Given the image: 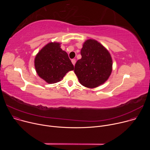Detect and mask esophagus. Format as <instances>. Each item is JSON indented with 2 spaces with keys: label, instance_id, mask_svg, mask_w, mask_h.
<instances>
[{
  "label": "esophagus",
  "instance_id": "esophagus-1",
  "mask_svg": "<svg viewBox=\"0 0 150 150\" xmlns=\"http://www.w3.org/2000/svg\"><path fill=\"white\" fill-rule=\"evenodd\" d=\"M71 62H72V64L74 65H75V63H76V60H75V59H72L71 60Z\"/></svg>",
  "mask_w": 150,
  "mask_h": 150
}]
</instances>
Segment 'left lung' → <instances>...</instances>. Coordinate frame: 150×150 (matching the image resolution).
I'll use <instances>...</instances> for the list:
<instances>
[{"mask_svg":"<svg viewBox=\"0 0 150 150\" xmlns=\"http://www.w3.org/2000/svg\"><path fill=\"white\" fill-rule=\"evenodd\" d=\"M81 54L82 58L76 62L74 69L80 83L94 88L107 81L113 66L108 50L97 40L88 39L83 42Z\"/></svg>","mask_w":150,"mask_h":150,"instance_id":"left-lung-1","label":"left lung"}]
</instances>
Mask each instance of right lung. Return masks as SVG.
I'll return each instance as SVG.
<instances>
[{
    "label": "right lung",
    "mask_w": 150,
    "mask_h": 150,
    "mask_svg": "<svg viewBox=\"0 0 150 150\" xmlns=\"http://www.w3.org/2000/svg\"><path fill=\"white\" fill-rule=\"evenodd\" d=\"M60 45L58 42H49L34 59L37 75L48 83L60 81L67 72L74 69L67 53L60 48Z\"/></svg>",
    "instance_id": "1"
}]
</instances>
